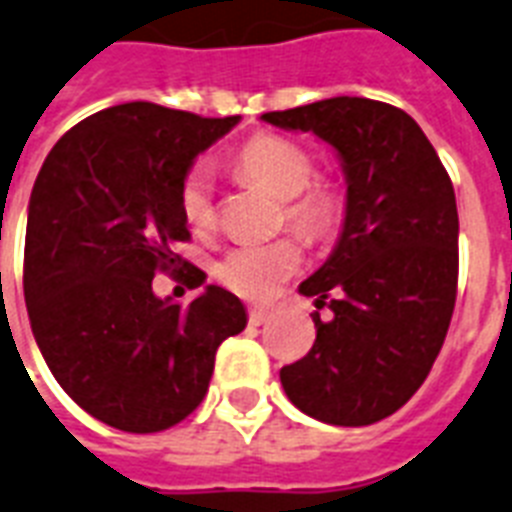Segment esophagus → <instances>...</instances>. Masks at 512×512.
Listing matches in <instances>:
<instances>
[{"instance_id": "obj_1", "label": "esophagus", "mask_w": 512, "mask_h": 512, "mask_svg": "<svg viewBox=\"0 0 512 512\" xmlns=\"http://www.w3.org/2000/svg\"><path fill=\"white\" fill-rule=\"evenodd\" d=\"M269 319H272V311H269V308H251V311H248V322L256 324V327L266 324Z\"/></svg>"}]
</instances>
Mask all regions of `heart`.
Wrapping results in <instances>:
<instances>
[{
	"mask_svg": "<svg viewBox=\"0 0 512 512\" xmlns=\"http://www.w3.org/2000/svg\"><path fill=\"white\" fill-rule=\"evenodd\" d=\"M235 170L248 183L285 201V219L295 235L314 243L329 238L340 227L345 214L340 185L329 177H314V159L301 143L274 133L253 135L235 154ZM177 204L185 225L193 232L204 235L214 227V183L204 164L185 172L177 190ZM301 264V246L290 238L274 243H243L219 259L217 280L240 298L266 301L301 269Z\"/></svg>",
	"mask_w": 512,
	"mask_h": 512,
	"instance_id": "heart-1",
	"label": "heart"
}]
</instances>
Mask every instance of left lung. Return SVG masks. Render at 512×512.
I'll return each mask as SVG.
<instances>
[{"label": "left lung", "mask_w": 512, "mask_h": 512, "mask_svg": "<svg viewBox=\"0 0 512 512\" xmlns=\"http://www.w3.org/2000/svg\"><path fill=\"white\" fill-rule=\"evenodd\" d=\"M319 135L348 183L335 251L301 282L316 340L282 366L287 398L335 426H369L403 408L437 361L458 295V206L450 175L411 114L361 96L266 112Z\"/></svg>", "instance_id": "left-lung-1"}]
</instances>
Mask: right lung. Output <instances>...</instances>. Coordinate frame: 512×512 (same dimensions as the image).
<instances>
[{
	"label": "right lung",
	"instance_id": "1",
	"mask_svg": "<svg viewBox=\"0 0 512 512\" xmlns=\"http://www.w3.org/2000/svg\"><path fill=\"white\" fill-rule=\"evenodd\" d=\"M151 101L91 114L38 172L25 227L23 290L33 337L59 387L130 434L164 432L196 411L222 340L246 308L206 285L188 306L156 298L154 274H206L175 251L190 238L177 190L201 151L238 125Z\"/></svg>",
	"mask_w": 512,
	"mask_h": 512
}]
</instances>
